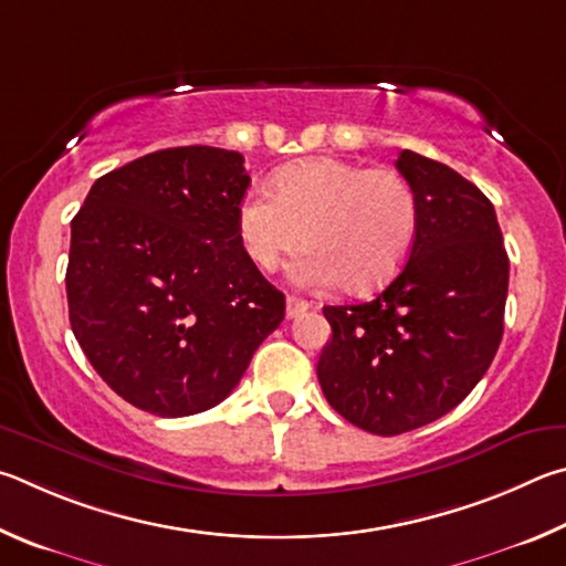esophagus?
I'll return each mask as SVG.
<instances>
[{
	"mask_svg": "<svg viewBox=\"0 0 566 566\" xmlns=\"http://www.w3.org/2000/svg\"><path fill=\"white\" fill-rule=\"evenodd\" d=\"M308 308L311 305L303 298H295V295H289V301H285V315H289V318H301Z\"/></svg>",
	"mask_w": 566,
	"mask_h": 566,
	"instance_id": "1",
	"label": "esophagus"
}]
</instances>
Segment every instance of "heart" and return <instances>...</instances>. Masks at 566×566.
<instances>
[{"mask_svg":"<svg viewBox=\"0 0 566 566\" xmlns=\"http://www.w3.org/2000/svg\"><path fill=\"white\" fill-rule=\"evenodd\" d=\"M420 226L415 186L395 168L308 158L271 178V196L248 191L235 208L245 255L271 273L311 251L298 268L308 285L338 281L348 293L388 285L412 253Z\"/></svg>","mask_w":566,"mask_h":566,"instance_id":"b5f03b06","label":"heart"}]
</instances>
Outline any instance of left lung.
<instances>
[{"label": "left lung", "mask_w": 566, "mask_h": 566, "mask_svg": "<svg viewBox=\"0 0 566 566\" xmlns=\"http://www.w3.org/2000/svg\"><path fill=\"white\" fill-rule=\"evenodd\" d=\"M395 166L420 201L412 253L375 301L325 305L333 338L318 360L333 410L382 438L434 422L468 398L500 348L510 283L490 198L408 148Z\"/></svg>", "instance_id": "left-lung-1"}]
</instances>
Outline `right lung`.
Masks as SVG:
<instances>
[{"label":"right lung","instance_id":"add662e5","mask_svg":"<svg viewBox=\"0 0 566 566\" xmlns=\"http://www.w3.org/2000/svg\"><path fill=\"white\" fill-rule=\"evenodd\" d=\"M238 151L178 146L108 171L72 221L69 323L116 395L158 418L213 408L241 382L285 295L245 255Z\"/></svg>","mask_w":566,"mask_h":566}]
</instances>
